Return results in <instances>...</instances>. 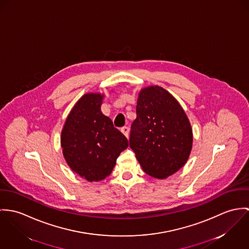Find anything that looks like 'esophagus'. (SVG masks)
I'll list each match as a JSON object with an SVG mask.
<instances>
[{
    "mask_svg": "<svg viewBox=\"0 0 249 249\" xmlns=\"http://www.w3.org/2000/svg\"><path fill=\"white\" fill-rule=\"evenodd\" d=\"M121 132L123 133V135H124L126 138H128V136H129V132H130V129H129V127L124 126V127H122V128H121Z\"/></svg>",
    "mask_w": 249,
    "mask_h": 249,
    "instance_id": "obj_1",
    "label": "esophagus"
}]
</instances>
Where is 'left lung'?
I'll return each instance as SVG.
<instances>
[{"mask_svg": "<svg viewBox=\"0 0 249 249\" xmlns=\"http://www.w3.org/2000/svg\"><path fill=\"white\" fill-rule=\"evenodd\" d=\"M192 141L185 112L166 89L152 86L139 92L129 142L146 174L165 178L176 173L187 161Z\"/></svg>", "mask_w": 249, "mask_h": 249, "instance_id": "1", "label": "left lung"}]
</instances>
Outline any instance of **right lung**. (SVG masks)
I'll return each mask as SVG.
<instances>
[{"instance_id":"add662e5","label":"right lung","mask_w":249,"mask_h":249,"mask_svg":"<svg viewBox=\"0 0 249 249\" xmlns=\"http://www.w3.org/2000/svg\"><path fill=\"white\" fill-rule=\"evenodd\" d=\"M103 95L88 93L70 112L61 136L67 163L89 181L111 175L119 154L128 147L126 137L100 110Z\"/></svg>"}]
</instances>
